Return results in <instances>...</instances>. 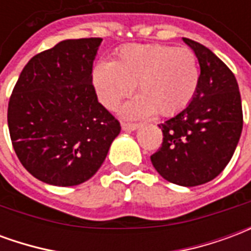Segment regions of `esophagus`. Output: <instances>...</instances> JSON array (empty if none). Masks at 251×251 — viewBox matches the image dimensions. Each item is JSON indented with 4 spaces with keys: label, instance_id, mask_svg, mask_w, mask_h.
Returning a JSON list of instances; mask_svg holds the SVG:
<instances>
[{
    "label": "esophagus",
    "instance_id": "obj_1",
    "mask_svg": "<svg viewBox=\"0 0 251 251\" xmlns=\"http://www.w3.org/2000/svg\"><path fill=\"white\" fill-rule=\"evenodd\" d=\"M140 127V125L138 124H127V122H122V129L125 131H133L136 130V129H138Z\"/></svg>",
    "mask_w": 251,
    "mask_h": 251
}]
</instances>
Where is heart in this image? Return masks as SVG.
I'll return each instance as SVG.
<instances>
[{
    "instance_id": "b5f03b06",
    "label": "heart",
    "mask_w": 251,
    "mask_h": 251,
    "mask_svg": "<svg viewBox=\"0 0 251 251\" xmlns=\"http://www.w3.org/2000/svg\"><path fill=\"white\" fill-rule=\"evenodd\" d=\"M91 80L106 109H117L136 84L140 97L126 104L124 114L142 117L156 111L161 117H171L194 99L200 71L196 55L188 48L129 44L117 51L111 63L95 64Z\"/></svg>"
}]
</instances>
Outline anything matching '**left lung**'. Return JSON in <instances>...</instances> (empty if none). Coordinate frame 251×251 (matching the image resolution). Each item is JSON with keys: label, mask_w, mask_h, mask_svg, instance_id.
I'll use <instances>...</instances> for the list:
<instances>
[{"label": "left lung", "mask_w": 251, "mask_h": 251, "mask_svg": "<svg viewBox=\"0 0 251 251\" xmlns=\"http://www.w3.org/2000/svg\"><path fill=\"white\" fill-rule=\"evenodd\" d=\"M183 41L198 57L199 87L184 110L158 125L163 144L151 160L169 183L195 187L215 179L231 160L242 133V102L231 70L207 47Z\"/></svg>", "instance_id": "8db88e82"}]
</instances>
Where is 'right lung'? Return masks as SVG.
<instances>
[{
    "label": "right lung",
    "instance_id": "1",
    "mask_svg": "<svg viewBox=\"0 0 251 251\" xmlns=\"http://www.w3.org/2000/svg\"><path fill=\"white\" fill-rule=\"evenodd\" d=\"M99 37L63 40L26 63L10 95L14 152L32 176L72 187L103 164L121 125L98 102L93 63Z\"/></svg>",
    "mask_w": 251,
    "mask_h": 251
}]
</instances>
